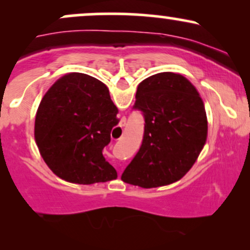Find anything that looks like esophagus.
Masks as SVG:
<instances>
[{
	"label": "esophagus",
	"instance_id": "1",
	"mask_svg": "<svg viewBox=\"0 0 250 250\" xmlns=\"http://www.w3.org/2000/svg\"><path fill=\"white\" fill-rule=\"evenodd\" d=\"M125 120L122 119L121 122H120V127H125Z\"/></svg>",
	"mask_w": 250,
	"mask_h": 250
}]
</instances>
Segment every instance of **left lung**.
Here are the masks:
<instances>
[{
	"instance_id": "1",
	"label": "left lung",
	"mask_w": 250,
	"mask_h": 250,
	"mask_svg": "<svg viewBox=\"0 0 250 250\" xmlns=\"http://www.w3.org/2000/svg\"><path fill=\"white\" fill-rule=\"evenodd\" d=\"M133 108L143 114L145 134L121 180L156 188L182 179L207 140V115L200 94L185 76L159 73L140 83Z\"/></svg>"
}]
</instances>
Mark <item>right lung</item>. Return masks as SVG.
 Listing matches in <instances>:
<instances>
[{
  "label": "right lung",
  "mask_w": 250,
  "mask_h": 250,
  "mask_svg": "<svg viewBox=\"0 0 250 250\" xmlns=\"http://www.w3.org/2000/svg\"><path fill=\"white\" fill-rule=\"evenodd\" d=\"M107 85L87 74L62 76L43 96L35 140L54 174L68 182L93 185L117 177L102 150L119 123Z\"/></svg>",
  "instance_id": "1"
}]
</instances>
